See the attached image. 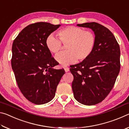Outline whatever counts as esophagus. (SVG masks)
I'll use <instances>...</instances> for the list:
<instances>
[{
  "label": "esophagus",
  "instance_id": "obj_1",
  "mask_svg": "<svg viewBox=\"0 0 129 129\" xmlns=\"http://www.w3.org/2000/svg\"><path fill=\"white\" fill-rule=\"evenodd\" d=\"M64 70H65V72H68L69 71V68L68 67H66L64 68Z\"/></svg>",
  "mask_w": 129,
  "mask_h": 129
}]
</instances>
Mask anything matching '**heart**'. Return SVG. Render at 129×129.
Returning <instances> with one entry per match:
<instances>
[{
  "mask_svg": "<svg viewBox=\"0 0 129 129\" xmlns=\"http://www.w3.org/2000/svg\"><path fill=\"white\" fill-rule=\"evenodd\" d=\"M59 40L53 35L46 39L48 49L53 54H57L62 49V44L66 45L67 52L55 56V59L62 66L73 64L78 59L83 61L88 58L94 49L96 39L92 32L81 28L70 26L58 31Z\"/></svg>",
  "mask_w": 129,
  "mask_h": 129,
  "instance_id": "obj_1",
  "label": "heart"
}]
</instances>
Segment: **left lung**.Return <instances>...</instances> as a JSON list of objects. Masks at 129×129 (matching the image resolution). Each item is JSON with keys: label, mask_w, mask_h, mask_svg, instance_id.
<instances>
[{"label": "left lung", "mask_w": 129, "mask_h": 129, "mask_svg": "<svg viewBox=\"0 0 129 129\" xmlns=\"http://www.w3.org/2000/svg\"><path fill=\"white\" fill-rule=\"evenodd\" d=\"M77 25L92 30L96 43L88 58L71 66L72 87L78 102L94 105L103 101L114 86L120 70V48L114 36L104 26L95 22Z\"/></svg>", "instance_id": "obj_1"}]
</instances>
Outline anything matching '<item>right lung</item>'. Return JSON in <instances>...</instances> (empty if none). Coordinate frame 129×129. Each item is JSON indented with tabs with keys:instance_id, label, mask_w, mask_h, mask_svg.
Masks as SVG:
<instances>
[{
	"instance_id": "1",
	"label": "right lung",
	"mask_w": 129,
	"mask_h": 129,
	"mask_svg": "<svg viewBox=\"0 0 129 129\" xmlns=\"http://www.w3.org/2000/svg\"><path fill=\"white\" fill-rule=\"evenodd\" d=\"M61 26L39 22L28 25L12 44L11 66L17 85L28 101L36 105L53 99L64 69L57 65L46 46L48 36Z\"/></svg>"
}]
</instances>
